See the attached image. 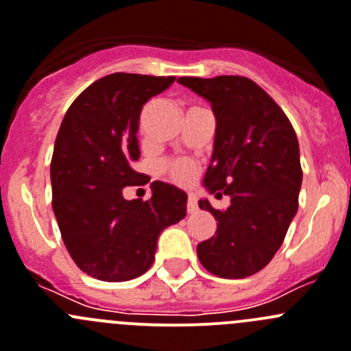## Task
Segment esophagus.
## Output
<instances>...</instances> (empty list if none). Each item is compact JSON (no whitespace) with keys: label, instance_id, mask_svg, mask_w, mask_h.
Listing matches in <instances>:
<instances>
[{"label":"esophagus","instance_id":"34e87169","mask_svg":"<svg viewBox=\"0 0 351 351\" xmlns=\"http://www.w3.org/2000/svg\"><path fill=\"white\" fill-rule=\"evenodd\" d=\"M186 211H197V197H195L194 194H189V197H186Z\"/></svg>","mask_w":351,"mask_h":351}]
</instances>
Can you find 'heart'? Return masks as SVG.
I'll use <instances>...</instances> for the list:
<instances>
[{"mask_svg":"<svg viewBox=\"0 0 351 351\" xmlns=\"http://www.w3.org/2000/svg\"><path fill=\"white\" fill-rule=\"evenodd\" d=\"M160 173L165 176H168L171 182L180 183V185H185V183L192 182L194 176L197 175V166L189 159H165L160 160L159 165Z\"/></svg>","mask_w":351,"mask_h":351,"instance_id":"1","label":"heart"}]
</instances>
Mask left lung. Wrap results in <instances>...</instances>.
I'll return each instance as SVG.
<instances>
[{
	"label": "left lung",
	"instance_id": "1",
	"mask_svg": "<svg viewBox=\"0 0 351 351\" xmlns=\"http://www.w3.org/2000/svg\"><path fill=\"white\" fill-rule=\"evenodd\" d=\"M209 100L216 117L215 149L204 185L230 195L225 211L208 201L216 232L197 245L202 267L221 279H244L270 263L298 211L301 171L296 133L277 101L244 76L180 77Z\"/></svg>",
	"mask_w": 351,
	"mask_h": 351
}]
</instances>
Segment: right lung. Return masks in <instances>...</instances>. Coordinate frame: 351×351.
I'll return each mask as SVG.
<instances>
[{
  "instance_id": "1",
  "label": "right lung",
  "mask_w": 351,
  "mask_h": 351,
  "mask_svg": "<svg viewBox=\"0 0 351 351\" xmlns=\"http://www.w3.org/2000/svg\"><path fill=\"white\" fill-rule=\"evenodd\" d=\"M173 76L116 72L86 88L65 112L51 156V206L74 263L98 280L123 282L154 263L157 237L186 215V194L152 183L149 201H126L124 186L145 185L140 159L142 107Z\"/></svg>"
}]
</instances>
